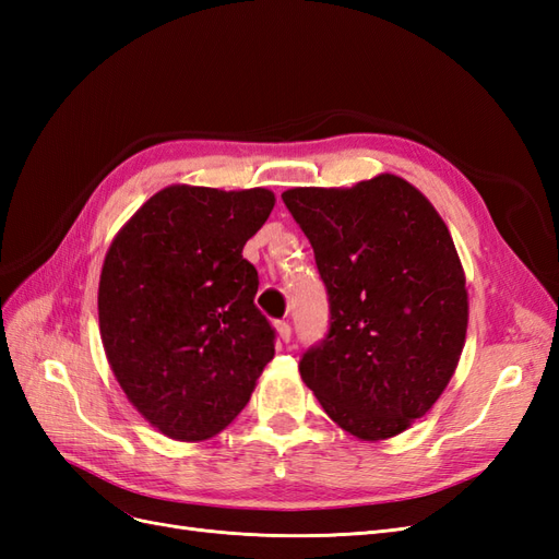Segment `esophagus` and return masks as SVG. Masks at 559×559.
Instances as JSON below:
<instances>
[{
	"mask_svg": "<svg viewBox=\"0 0 559 559\" xmlns=\"http://www.w3.org/2000/svg\"><path fill=\"white\" fill-rule=\"evenodd\" d=\"M275 329H277V335H280L282 343H289V341H292V326H289V321H277Z\"/></svg>",
	"mask_w": 559,
	"mask_h": 559,
	"instance_id": "obj_1",
	"label": "esophagus"
}]
</instances>
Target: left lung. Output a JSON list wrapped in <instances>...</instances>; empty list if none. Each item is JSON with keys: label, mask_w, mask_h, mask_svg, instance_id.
<instances>
[{"label": "left lung", "mask_w": 559, "mask_h": 559, "mask_svg": "<svg viewBox=\"0 0 559 559\" xmlns=\"http://www.w3.org/2000/svg\"><path fill=\"white\" fill-rule=\"evenodd\" d=\"M282 200L329 296V331L302 352L300 378L337 427L392 438L443 394L464 347L466 280L450 230L394 175Z\"/></svg>", "instance_id": "8db88e82"}]
</instances>
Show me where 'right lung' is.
Listing matches in <instances>:
<instances>
[{"label":"right lung","mask_w":559,"mask_h":559,"mask_svg":"<svg viewBox=\"0 0 559 559\" xmlns=\"http://www.w3.org/2000/svg\"><path fill=\"white\" fill-rule=\"evenodd\" d=\"M275 207L265 189L167 186L116 235L99 277V333L126 396L177 441H205L249 403L275 357L247 240Z\"/></svg>","instance_id":"obj_1"}]
</instances>
